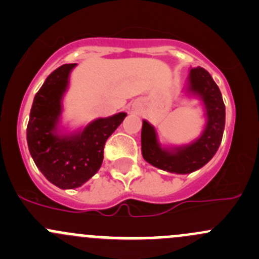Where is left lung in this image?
<instances>
[{
	"label": "left lung",
	"mask_w": 259,
	"mask_h": 259,
	"mask_svg": "<svg viewBox=\"0 0 259 259\" xmlns=\"http://www.w3.org/2000/svg\"><path fill=\"white\" fill-rule=\"evenodd\" d=\"M189 90L200 95L207 109L208 122L202 137L193 144L164 150L156 142L154 127L143 121L142 153L151 165L177 174H188L198 170L208 163L218 150L226 124V106L218 85L203 67H193L189 72Z\"/></svg>",
	"instance_id": "obj_1"
}]
</instances>
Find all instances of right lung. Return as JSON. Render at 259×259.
<instances>
[{
    "instance_id": "add662e5",
    "label": "right lung",
    "mask_w": 259,
    "mask_h": 259,
    "mask_svg": "<svg viewBox=\"0 0 259 259\" xmlns=\"http://www.w3.org/2000/svg\"><path fill=\"white\" fill-rule=\"evenodd\" d=\"M74 66L62 65L49 75L35 95L27 124V144L36 166L61 189L80 187L100 169L106 140L126 116L120 113L98 119L72 137L55 134L62 94Z\"/></svg>"
}]
</instances>
